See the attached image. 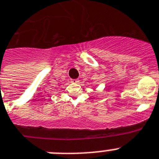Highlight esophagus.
Segmentation results:
<instances>
[{"label": "esophagus", "instance_id": "1", "mask_svg": "<svg viewBox=\"0 0 159 159\" xmlns=\"http://www.w3.org/2000/svg\"><path fill=\"white\" fill-rule=\"evenodd\" d=\"M71 82L73 84H77L79 82V80H71Z\"/></svg>", "mask_w": 159, "mask_h": 159}]
</instances>
